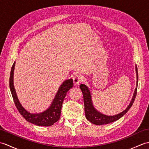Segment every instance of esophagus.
Listing matches in <instances>:
<instances>
[{
  "instance_id": "obj_1",
  "label": "esophagus",
  "mask_w": 149,
  "mask_h": 149,
  "mask_svg": "<svg viewBox=\"0 0 149 149\" xmlns=\"http://www.w3.org/2000/svg\"><path fill=\"white\" fill-rule=\"evenodd\" d=\"M83 76L79 74H77V75H75L74 77L73 81H74V83L75 84H79L83 81Z\"/></svg>"
}]
</instances>
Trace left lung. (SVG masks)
<instances>
[{
    "label": "left lung",
    "mask_w": 149,
    "mask_h": 149,
    "mask_svg": "<svg viewBox=\"0 0 149 149\" xmlns=\"http://www.w3.org/2000/svg\"><path fill=\"white\" fill-rule=\"evenodd\" d=\"M136 75H137V84H138V69L136 66ZM80 88L83 94V99H84V111H85V115L86 118L88 120H89L90 122L94 123L95 125H104L107 124V123H111L113 122L116 121L117 120L120 119L122 116L127 113L129 109L131 108L132 104L134 103L135 100L136 96L137 93V88H136L133 97H132L131 103L129 104V106L127 107V109L123 111L122 113H120L118 115L114 116H107L104 115L103 114L98 112L94 108V107L91 102V97L89 90L88 87L85 84H81L80 85Z\"/></svg>",
    "instance_id": "1"
}]
</instances>
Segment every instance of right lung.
I'll use <instances>...</instances> for the list:
<instances>
[{
    "mask_svg": "<svg viewBox=\"0 0 149 149\" xmlns=\"http://www.w3.org/2000/svg\"><path fill=\"white\" fill-rule=\"evenodd\" d=\"M15 64V63H13L11 70L10 77H9V87H10V90L15 104L19 113L27 122L32 123L33 124L39 126H47V127L52 125L54 123L58 122L60 118L63 102L64 100L66 93L73 86V79H70L66 80L61 85L54 99L53 100L52 105L49 107L48 109L42 113L31 114L27 112L22 106L17 98L13 85Z\"/></svg>",
    "mask_w": 149,
    "mask_h": 149,
    "instance_id": "obj_1",
    "label": "right lung"
}]
</instances>
